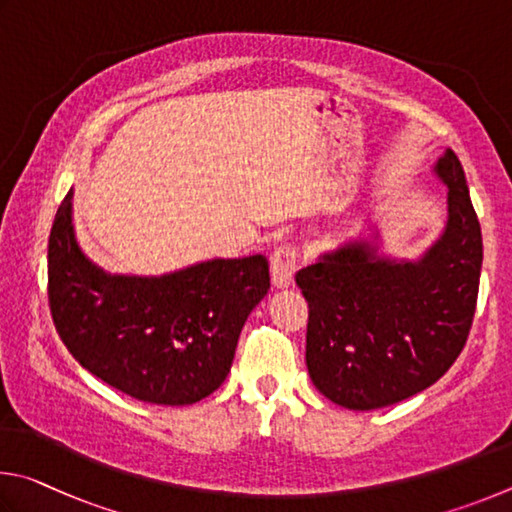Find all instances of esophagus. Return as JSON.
Listing matches in <instances>:
<instances>
[{"label": "esophagus", "mask_w": 512, "mask_h": 512, "mask_svg": "<svg viewBox=\"0 0 512 512\" xmlns=\"http://www.w3.org/2000/svg\"><path fill=\"white\" fill-rule=\"evenodd\" d=\"M297 270H299V251H297V247L283 245V247L274 251L272 261H270V274H272V285L276 290L290 288Z\"/></svg>", "instance_id": "34e87169"}]
</instances>
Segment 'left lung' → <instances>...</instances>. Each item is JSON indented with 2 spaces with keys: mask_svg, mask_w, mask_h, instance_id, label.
Masks as SVG:
<instances>
[{
  "mask_svg": "<svg viewBox=\"0 0 512 512\" xmlns=\"http://www.w3.org/2000/svg\"><path fill=\"white\" fill-rule=\"evenodd\" d=\"M447 222L416 261L380 256V233L357 236L297 274L308 301L310 380L335 405L380 409L443 378L477 308L483 242L459 157L434 164Z\"/></svg>",
  "mask_w": 512,
  "mask_h": 512,
  "instance_id": "obj_1",
  "label": "left lung"
}]
</instances>
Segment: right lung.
Here are the masks:
<instances>
[{
    "instance_id": "right-lung-1",
    "label": "right lung",
    "mask_w": 512,
    "mask_h": 512,
    "mask_svg": "<svg viewBox=\"0 0 512 512\" xmlns=\"http://www.w3.org/2000/svg\"><path fill=\"white\" fill-rule=\"evenodd\" d=\"M71 197L49 236L53 324L83 369L128 396L182 407L220 387L249 312L270 290L267 258H213L161 276L110 274L80 249Z\"/></svg>"
}]
</instances>
